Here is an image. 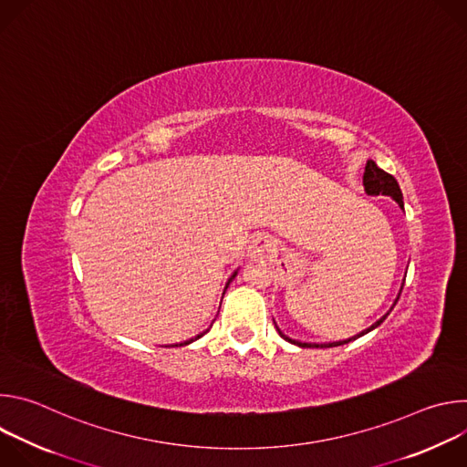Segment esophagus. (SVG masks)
Masks as SVG:
<instances>
[{
    "instance_id": "34e87169",
    "label": "esophagus",
    "mask_w": 467,
    "mask_h": 467,
    "mask_svg": "<svg viewBox=\"0 0 467 467\" xmlns=\"http://www.w3.org/2000/svg\"><path fill=\"white\" fill-rule=\"evenodd\" d=\"M274 251H275V245H274L272 238L265 234H256L251 240V245L247 247V254L251 258H268L274 254Z\"/></svg>"
}]
</instances>
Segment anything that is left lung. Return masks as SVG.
Returning <instances> with one entry per match:
<instances>
[{
    "label": "left lung",
    "instance_id": "obj_1",
    "mask_svg": "<svg viewBox=\"0 0 467 467\" xmlns=\"http://www.w3.org/2000/svg\"><path fill=\"white\" fill-rule=\"evenodd\" d=\"M364 190H366V193H369V195H389V197H393L395 202H397V205L399 207H405V203H403V192H401V188H399V182L395 181V177L393 175H389V173H386L384 170H380L373 161H368V164H366V170H364ZM401 292H403V286H401ZM401 292H399V296H401ZM399 296H397V299H395V303L399 301ZM395 303H393V306H395ZM391 306V308H393ZM391 308H389V312H391ZM388 312V314H389ZM388 314H384L379 321H375L369 328H366V330H362L360 335H357V337H353V338H349V340H342V342H330V344H306V342H299V340H292V338H288L286 335H283V330L277 327V330H279V335H281V338H285L286 342H290V344H296V346H299V348H337V346H344V344H349V342H353V340H357V338H360V337H364V335H368L369 330H373L375 327H379L386 317H388Z\"/></svg>",
    "mask_w": 467,
    "mask_h": 467
}]
</instances>
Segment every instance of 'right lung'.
Returning a JSON list of instances; mask_svg holds the SVG:
<instances>
[{"label":"right lung","instance_id":"1","mask_svg":"<svg viewBox=\"0 0 467 467\" xmlns=\"http://www.w3.org/2000/svg\"><path fill=\"white\" fill-rule=\"evenodd\" d=\"M236 274H238V272H234V274H233V275H231V279H229V281H227V285H225V290H227V286H229V283H231V281H233V279H234V277H236ZM223 294H225V292H223ZM207 330H209V328H207ZM207 330H205V332H207ZM205 332H202V335H197V337H195V338H190V340H186V342H182V344H175V348H177V346H188V344H192V342H193V340H197V338H202V337H203V335H205Z\"/></svg>","mask_w":467,"mask_h":467}]
</instances>
